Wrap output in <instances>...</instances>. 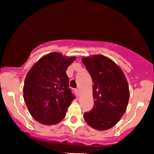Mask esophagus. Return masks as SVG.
Here are the masks:
<instances>
[{
	"mask_svg": "<svg viewBox=\"0 0 154 154\" xmlns=\"http://www.w3.org/2000/svg\"><path fill=\"white\" fill-rule=\"evenodd\" d=\"M74 91H75L76 94H77V96H79V94H80V90H79V89H75V90H74Z\"/></svg>",
	"mask_w": 154,
	"mask_h": 154,
	"instance_id": "esophagus-1",
	"label": "esophagus"
}]
</instances>
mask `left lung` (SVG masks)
Segmentation results:
<instances>
[{
    "mask_svg": "<svg viewBox=\"0 0 154 154\" xmlns=\"http://www.w3.org/2000/svg\"><path fill=\"white\" fill-rule=\"evenodd\" d=\"M93 80L94 106L84 118L90 127L105 131L119 122L128 104L130 91L124 72L114 61L101 54L81 59Z\"/></svg>",
    "mask_w": 154,
    "mask_h": 154,
    "instance_id": "8db88e82",
    "label": "left lung"
}]
</instances>
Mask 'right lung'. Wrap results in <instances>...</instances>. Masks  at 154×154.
Here are the masks:
<instances>
[{"instance_id":"obj_1","label":"right lung","mask_w":154,"mask_h":154,"mask_svg":"<svg viewBox=\"0 0 154 154\" xmlns=\"http://www.w3.org/2000/svg\"><path fill=\"white\" fill-rule=\"evenodd\" d=\"M76 60L58 52L42 57L30 69L23 85V99L30 115L44 125L64 118L74 96L69 88L66 70Z\"/></svg>"}]
</instances>
